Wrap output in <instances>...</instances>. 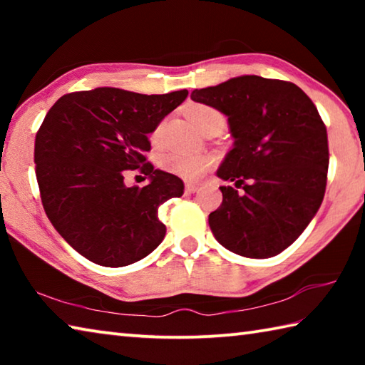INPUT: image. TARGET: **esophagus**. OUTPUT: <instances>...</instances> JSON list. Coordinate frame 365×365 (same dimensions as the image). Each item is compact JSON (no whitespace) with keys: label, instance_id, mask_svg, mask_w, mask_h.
Masks as SVG:
<instances>
[{"label":"esophagus","instance_id":"obj_1","mask_svg":"<svg viewBox=\"0 0 365 365\" xmlns=\"http://www.w3.org/2000/svg\"><path fill=\"white\" fill-rule=\"evenodd\" d=\"M197 188H200V185L197 183H193V182L185 183V191H187V193H195Z\"/></svg>","mask_w":365,"mask_h":365}]
</instances>
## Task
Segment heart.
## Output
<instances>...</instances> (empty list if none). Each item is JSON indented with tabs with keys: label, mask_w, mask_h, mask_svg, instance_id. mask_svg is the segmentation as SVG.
I'll return each instance as SVG.
<instances>
[{
	"label": "heart",
	"mask_w": 365,
	"mask_h": 365,
	"mask_svg": "<svg viewBox=\"0 0 365 365\" xmlns=\"http://www.w3.org/2000/svg\"><path fill=\"white\" fill-rule=\"evenodd\" d=\"M220 115L217 110L207 106H193L188 110L190 120L200 128L202 123H206L211 117ZM214 164V158L211 154L205 153H191L183 150H172L160 158V165L170 174L185 178V180H197Z\"/></svg>",
	"instance_id": "1"
}]
</instances>
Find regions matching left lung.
I'll return each instance as SVG.
<instances>
[{
  "instance_id": "obj_1",
  "label": "left lung",
  "mask_w": 365,
  "mask_h": 365,
  "mask_svg": "<svg viewBox=\"0 0 365 365\" xmlns=\"http://www.w3.org/2000/svg\"><path fill=\"white\" fill-rule=\"evenodd\" d=\"M227 115L233 148L217 169L222 205L209 214L217 242L235 255H280L322 205L329 170L327 128L304 91L285 80L242 76L191 91Z\"/></svg>"
}]
</instances>
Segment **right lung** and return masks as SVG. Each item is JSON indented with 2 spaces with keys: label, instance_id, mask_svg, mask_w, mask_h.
<instances>
[{
  "label": "right lung",
  "instance_id": "right-lung-1",
  "mask_svg": "<svg viewBox=\"0 0 365 365\" xmlns=\"http://www.w3.org/2000/svg\"><path fill=\"white\" fill-rule=\"evenodd\" d=\"M187 96L101 86L61 96L48 110L34 154L41 202L61 237L88 261L123 267L164 240L158 209L183 195V182L146 163L148 133ZM138 167L150 183L127 187L125 170Z\"/></svg>",
  "mask_w": 365,
  "mask_h": 365
}]
</instances>
